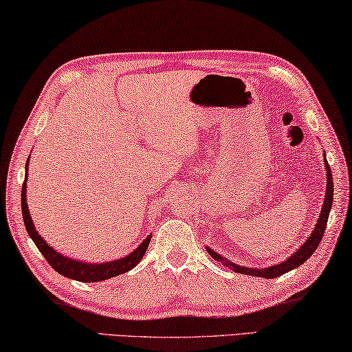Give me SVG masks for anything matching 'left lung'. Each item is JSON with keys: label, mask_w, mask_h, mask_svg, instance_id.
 Masks as SVG:
<instances>
[{"label": "left lung", "mask_w": 352, "mask_h": 352, "mask_svg": "<svg viewBox=\"0 0 352 352\" xmlns=\"http://www.w3.org/2000/svg\"><path fill=\"white\" fill-rule=\"evenodd\" d=\"M324 167H326V174H327V186H326V196H324V204H322V208H321V213L320 217H318V222L314 228V232H311V235L307 238V241L300 246L296 252L293 255H289L285 261H282V263L278 265H272L270 267H263V270H260V267H246V266H241V265H235L232 263L230 260L224 258V256H221L217 252H214L213 249L206 248L208 250V254L213 256L214 260L217 261H222V265L230 267L232 271L238 272V274H246V276H255V277H265V278H276L278 276L285 274V272L294 270V267H298L307 261L311 256V254L315 252L318 244H320L321 238H322V233L326 230V226H327V219H329V213H331V208H332V200H333V180H332V170L331 167H329L327 161L324 160Z\"/></svg>", "instance_id": "1"}]
</instances>
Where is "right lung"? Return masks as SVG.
Instances as JSON below:
<instances>
[{
    "instance_id": "obj_1",
    "label": "right lung",
    "mask_w": 352,
    "mask_h": 352,
    "mask_svg": "<svg viewBox=\"0 0 352 352\" xmlns=\"http://www.w3.org/2000/svg\"><path fill=\"white\" fill-rule=\"evenodd\" d=\"M28 163H30V158L26 161L25 177H28ZM21 213H23V221H25L28 235L31 236V239L34 241V244L37 246V249L41 250L42 255L45 256V260L48 261L50 266H52L56 272L63 274L64 277L74 278V280H78V282L108 280L111 277L120 276L124 274V272L133 270V267L142 260V256L148 248L150 239H152V235H148L135 250H133L131 254H128L126 256H124V258H119L114 261H104V263H86V261L69 258V256H64L63 254L56 252L53 248H50V244H47L45 239L38 235L34 224H32L30 210H28V204H26V178H25L23 188H21Z\"/></svg>"
}]
</instances>
